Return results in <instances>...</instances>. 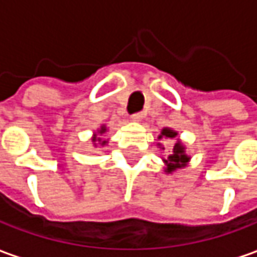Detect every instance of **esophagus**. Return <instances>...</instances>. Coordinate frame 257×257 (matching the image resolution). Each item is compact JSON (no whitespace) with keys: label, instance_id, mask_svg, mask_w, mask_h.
I'll use <instances>...</instances> for the list:
<instances>
[{"label":"esophagus","instance_id":"1","mask_svg":"<svg viewBox=\"0 0 257 257\" xmlns=\"http://www.w3.org/2000/svg\"><path fill=\"white\" fill-rule=\"evenodd\" d=\"M132 120H141V117H142V113H141V112H138V113H134V115H132Z\"/></svg>","mask_w":257,"mask_h":257}]
</instances>
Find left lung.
Returning a JSON list of instances; mask_svg holds the SVG:
<instances>
[{"label": "left lung", "mask_w": 257, "mask_h": 257, "mask_svg": "<svg viewBox=\"0 0 257 257\" xmlns=\"http://www.w3.org/2000/svg\"><path fill=\"white\" fill-rule=\"evenodd\" d=\"M177 135V132H174L171 129H162L160 138H174ZM188 161V157L184 154V148L181 144H175L173 148V154L168 157V160H165L167 162V173H173L174 170L184 167Z\"/></svg>", "instance_id": "8db88e82"}]
</instances>
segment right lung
<instances>
[{"mask_svg": "<svg viewBox=\"0 0 257 257\" xmlns=\"http://www.w3.org/2000/svg\"><path fill=\"white\" fill-rule=\"evenodd\" d=\"M102 132H105V128H102V129H100V134H102ZM103 144H105V142H103Z\"/></svg>", "mask_w": 257, "mask_h": 257, "instance_id": "add662e5", "label": "right lung"}]
</instances>
